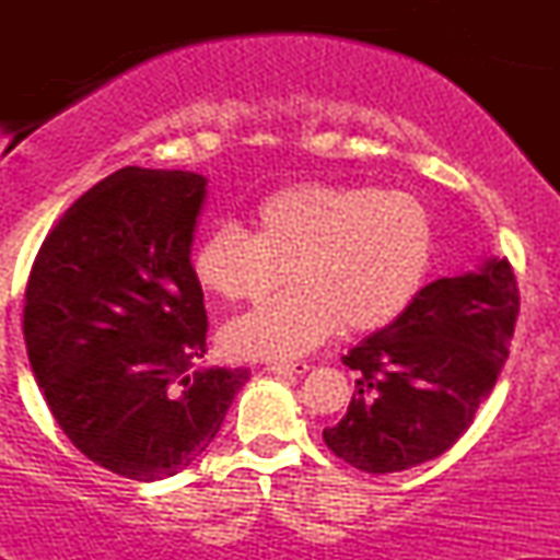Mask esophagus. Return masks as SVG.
<instances>
[{
    "instance_id": "obj_1",
    "label": "esophagus",
    "mask_w": 560,
    "mask_h": 560,
    "mask_svg": "<svg viewBox=\"0 0 560 560\" xmlns=\"http://www.w3.org/2000/svg\"><path fill=\"white\" fill-rule=\"evenodd\" d=\"M311 369V365L307 363H271L268 365V371H271V374H279V376H302L305 374V371Z\"/></svg>"
}]
</instances>
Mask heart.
Masks as SVG:
<instances>
[{"label": "heart", "instance_id": "b5f03b06", "mask_svg": "<svg viewBox=\"0 0 560 560\" xmlns=\"http://www.w3.org/2000/svg\"><path fill=\"white\" fill-rule=\"evenodd\" d=\"M436 255L432 210L410 191L298 184L260 199L247 231L218 226L197 242L191 273L229 305L289 292L231 320L223 342L240 358L287 361L334 337L382 331L427 287Z\"/></svg>", "mask_w": 560, "mask_h": 560}]
</instances>
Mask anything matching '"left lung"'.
I'll list each match as a JSON object with an SVG mask.
<instances>
[{"label":"left lung","mask_w":560,"mask_h":560,"mask_svg":"<svg viewBox=\"0 0 560 560\" xmlns=\"http://www.w3.org/2000/svg\"><path fill=\"white\" fill-rule=\"evenodd\" d=\"M518 287L505 258L436 279L400 320L342 358L358 371L350 408L324 442L365 474L436 458L471 427L508 361Z\"/></svg>","instance_id":"8db88e82"}]
</instances>
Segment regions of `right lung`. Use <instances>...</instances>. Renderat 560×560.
<instances>
[{"mask_svg": "<svg viewBox=\"0 0 560 560\" xmlns=\"http://www.w3.org/2000/svg\"><path fill=\"white\" fill-rule=\"evenodd\" d=\"M208 178L128 168L55 223L25 287L28 361L75 447L126 479L173 477L208 450L247 369H202L191 240Z\"/></svg>", "mask_w": 560, "mask_h": 560, "instance_id": "1", "label": "right lung"}]
</instances>
